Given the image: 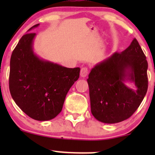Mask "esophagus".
I'll use <instances>...</instances> for the list:
<instances>
[{"instance_id": "1", "label": "esophagus", "mask_w": 155, "mask_h": 155, "mask_svg": "<svg viewBox=\"0 0 155 155\" xmlns=\"http://www.w3.org/2000/svg\"><path fill=\"white\" fill-rule=\"evenodd\" d=\"M87 74H88V69H87V68L84 67V68H82V69H81L80 76H82V77H83V78L86 77V76H87Z\"/></svg>"}]
</instances>
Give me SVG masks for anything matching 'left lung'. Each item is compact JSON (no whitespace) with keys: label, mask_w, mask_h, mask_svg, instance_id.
<instances>
[{"label":"left lung","mask_w":155,"mask_h":155,"mask_svg":"<svg viewBox=\"0 0 155 155\" xmlns=\"http://www.w3.org/2000/svg\"><path fill=\"white\" fill-rule=\"evenodd\" d=\"M148 62L137 39L94 65L87 79L91 111L97 120L115 124L127 119L140 107L148 89ZM133 82L136 90L126 85Z\"/></svg>","instance_id":"obj_1"}]
</instances>
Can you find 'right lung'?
Instances as JSON below:
<instances>
[{
    "mask_svg": "<svg viewBox=\"0 0 155 155\" xmlns=\"http://www.w3.org/2000/svg\"><path fill=\"white\" fill-rule=\"evenodd\" d=\"M31 27L14 48L10 58L9 86L12 99L26 115L48 121L62 110L65 97L79 77L80 68H68L39 57L34 51Z\"/></svg>",
    "mask_w": 155,
    "mask_h": 155,
    "instance_id": "obj_1",
    "label": "right lung"
}]
</instances>
